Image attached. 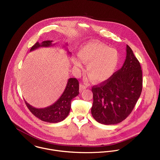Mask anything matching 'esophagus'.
Returning <instances> with one entry per match:
<instances>
[{
  "label": "esophagus",
  "mask_w": 160,
  "mask_h": 160,
  "mask_svg": "<svg viewBox=\"0 0 160 160\" xmlns=\"http://www.w3.org/2000/svg\"><path fill=\"white\" fill-rule=\"evenodd\" d=\"M88 88V86L84 84H79V91H82V90L86 89Z\"/></svg>",
  "instance_id": "obj_1"
}]
</instances>
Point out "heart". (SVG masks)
I'll return each mask as SVG.
<instances>
[{"instance_id":"heart-1","label":"heart","mask_w":160,"mask_h":160,"mask_svg":"<svg viewBox=\"0 0 160 160\" xmlns=\"http://www.w3.org/2000/svg\"><path fill=\"white\" fill-rule=\"evenodd\" d=\"M80 60L87 64L86 72L95 82H105L111 78L118 70L119 55L118 51L98 42H90L83 45L78 51ZM76 68H82L79 59L74 60Z\"/></svg>"}]
</instances>
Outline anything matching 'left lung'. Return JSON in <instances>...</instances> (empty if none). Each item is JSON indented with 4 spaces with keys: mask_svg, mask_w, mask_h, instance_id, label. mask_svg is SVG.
Here are the masks:
<instances>
[{
    "mask_svg": "<svg viewBox=\"0 0 160 160\" xmlns=\"http://www.w3.org/2000/svg\"><path fill=\"white\" fill-rule=\"evenodd\" d=\"M142 70L130 47L122 68L109 80L92 88L91 114L98 122L115 124L132 112L142 91Z\"/></svg>",
    "mask_w": 160,
    "mask_h": 160,
    "instance_id": "obj_1",
    "label": "left lung"
}]
</instances>
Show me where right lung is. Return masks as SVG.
Here are the masks:
<instances>
[{"instance_id":"right-lung-1","label":"right lung","mask_w":160,"mask_h":160,"mask_svg":"<svg viewBox=\"0 0 160 160\" xmlns=\"http://www.w3.org/2000/svg\"><path fill=\"white\" fill-rule=\"evenodd\" d=\"M52 41H45L36 42L31 49L34 51L41 47H50L54 46ZM69 52V51H68ZM69 54L71 52H69ZM79 81L76 78L68 79L66 87L61 96L53 104L44 108H36L31 106L26 101V104L29 111L38 118L42 121L56 123L63 121L69 114L71 109V102L73 98L79 94Z\"/></svg>"}]
</instances>
